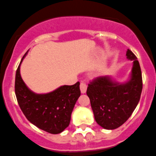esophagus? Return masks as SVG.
<instances>
[{
  "instance_id": "esophagus-1",
  "label": "esophagus",
  "mask_w": 156,
  "mask_h": 156,
  "mask_svg": "<svg viewBox=\"0 0 156 156\" xmlns=\"http://www.w3.org/2000/svg\"><path fill=\"white\" fill-rule=\"evenodd\" d=\"M80 89H81V93H85L87 90V84L85 81H81L80 84Z\"/></svg>"
}]
</instances>
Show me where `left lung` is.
<instances>
[{"instance_id": "8db88e82", "label": "left lung", "mask_w": 156, "mask_h": 156, "mask_svg": "<svg viewBox=\"0 0 156 156\" xmlns=\"http://www.w3.org/2000/svg\"><path fill=\"white\" fill-rule=\"evenodd\" d=\"M126 55L133 61L132 78L129 82L119 84L108 77H98L90 81L87 88L94 119L104 129H115L122 126L140 100L142 77L139 62L129 49Z\"/></svg>"}]
</instances>
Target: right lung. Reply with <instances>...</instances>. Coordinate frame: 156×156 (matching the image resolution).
<instances>
[{"mask_svg": "<svg viewBox=\"0 0 156 156\" xmlns=\"http://www.w3.org/2000/svg\"><path fill=\"white\" fill-rule=\"evenodd\" d=\"M21 63L16 71L14 90L21 111L29 122L41 130L51 134L61 133L69 126L71 112L81 94L79 81L48 94H35L27 88L21 78Z\"/></svg>", "mask_w": 156, "mask_h": 156, "instance_id": "right-lung-1", "label": "right lung"}]
</instances>
